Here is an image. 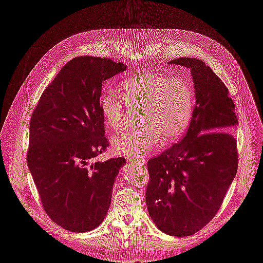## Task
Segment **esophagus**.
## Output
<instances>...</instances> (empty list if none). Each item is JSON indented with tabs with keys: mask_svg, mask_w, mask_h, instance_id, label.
Wrapping results in <instances>:
<instances>
[{
	"mask_svg": "<svg viewBox=\"0 0 263 263\" xmlns=\"http://www.w3.org/2000/svg\"><path fill=\"white\" fill-rule=\"evenodd\" d=\"M130 162H133L134 164H137V165H144L145 161L142 160V159H139V160H130Z\"/></svg>",
	"mask_w": 263,
	"mask_h": 263,
	"instance_id": "esophagus-1",
	"label": "esophagus"
}]
</instances>
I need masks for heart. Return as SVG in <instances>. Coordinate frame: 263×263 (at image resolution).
Masks as SVG:
<instances>
[{"mask_svg": "<svg viewBox=\"0 0 263 263\" xmlns=\"http://www.w3.org/2000/svg\"><path fill=\"white\" fill-rule=\"evenodd\" d=\"M121 93L107 91L100 107L106 125L122 129L127 121V105L140 108V128L118 135L112 141L118 156L139 160L161 144L176 141L185 133L192 118L195 94L190 81L155 71H145L125 80Z\"/></svg>", "mask_w": 263, "mask_h": 263, "instance_id": "obj_1", "label": "heart"}]
</instances>
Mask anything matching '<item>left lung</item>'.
I'll use <instances>...</instances> for the list:
<instances>
[{
    "label": "left lung",
    "instance_id": "8db88e82",
    "mask_svg": "<svg viewBox=\"0 0 263 263\" xmlns=\"http://www.w3.org/2000/svg\"><path fill=\"white\" fill-rule=\"evenodd\" d=\"M170 63L191 69L196 104L184 137L147 163L146 204L163 233L184 237L215 217L238 169V119L225 83L200 59Z\"/></svg>",
    "mask_w": 263,
    "mask_h": 263
}]
</instances>
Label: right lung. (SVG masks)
<instances>
[{"label": "right lung", "mask_w": 263, "mask_h": 263, "mask_svg": "<svg viewBox=\"0 0 263 263\" xmlns=\"http://www.w3.org/2000/svg\"><path fill=\"white\" fill-rule=\"evenodd\" d=\"M126 70L110 58L83 55L66 63L46 87L29 123L27 164L43 209L69 232L97 228L108 211L125 158L93 162L104 153L103 81Z\"/></svg>", "instance_id": "1"}]
</instances>
